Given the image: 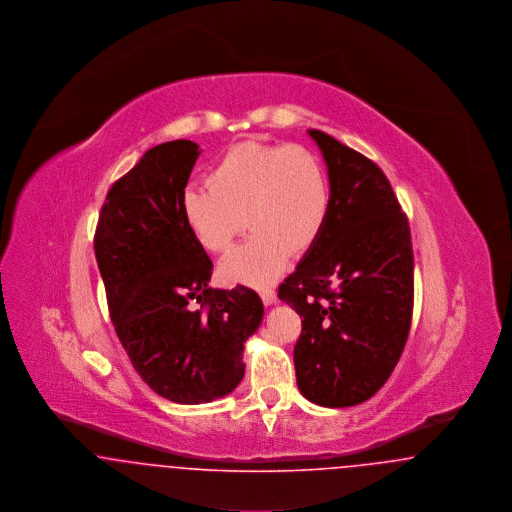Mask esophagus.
Here are the masks:
<instances>
[{
	"mask_svg": "<svg viewBox=\"0 0 512 512\" xmlns=\"http://www.w3.org/2000/svg\"><path fill=\"white\" fill-rule=\"evenodd\" d=\"M261 297H263V303H265V305H274V303H276V292H274L272 288L263 290Z\"/></svg>",
	"mask_w": 512,
	"mask_h": 512,
	"instance_id": "1",
	"label": "esophagus"
}]
</instances>
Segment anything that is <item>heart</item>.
Returning <instances> with one entry per match:
<instances>
[{
	"mask_svg": "<svg viewBox=\"0 0 512 512\" xmlns=\"http://www.w3.org/2000/svg\"><path fill=\"white\" fill-rule=\"evenodd\" d=\"M207 182L190 186L182 197L184 220L197 244L224 253L245 222L253 230L220 265L228 282L257 288L274 282L288 253L315 244L328 217V174L309 147L236 144L211 167Z\"/></svg>",
	"mask_w": 512,
	"mask_h": 512,
	"instance_id": "heart-1",
	"label": "heart"
}]
</instances>
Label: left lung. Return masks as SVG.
I'll return each instance as SVG.
<instances>
[{
    "instance_id": "1",
    "label": "left lung",
    "mask_w": 512,
    "mask_h": 512,
    "mask_svg": "<svg viewBox=\"0 0 512 512\" xmlns=\"http://www.w3.org/2000/svg\"><path fill=\"white\" fill-rule=\"evenodd\" d=\"M328 167L330 209L278 297L303 318L297 388L320 407H353L397 365L413 318L409 220L386 174L336 138L309 130Z\"/></svg>"
}]
</instances>
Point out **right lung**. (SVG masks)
I'll list each match as a JSON object with an SVG mask.
<instances>
[{
    "label": "right lung",
    "mask_w": 512,
    "mask_h": 512,
    "mask_svg": "<svg viewBox=\"0 0 512 512\" xmlns=\"http://www.w3.org/2000/svg\"><path fill=\"white\" fill-rule=\"evenodd\" d=\"M199 146L151 147L101 207L96 259L109 313L130 363L155 393L199 405L238 388L244 345L263 320L245 286L209 288L213 263L184 220L182 197Z\"/></svg>",
    "instance_id": "obj_1"
}]
</instances>
